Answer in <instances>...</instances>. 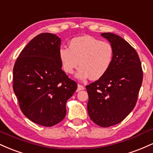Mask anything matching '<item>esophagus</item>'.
<instances>
[{"mask_svg": "<svg viewBox=\"0 0 153 153\" xmlns=\"http://www.w3.org/2000/svg\"><path fill=\"white\" fill-rule=\"evenodd\" d=\"M85 89V87L83 85H81V84H78V89H77V91H80L82 90H84Z\"/></svg>", "mask_w": 153, "mask_h": 153, "instance_id": "esophagus-1", "label": "esophagus"}]
</instances>
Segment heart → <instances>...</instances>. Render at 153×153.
Masks as SVG:
<instances>
[{
    "label": "heart",
    "mask_w": 153,
    "mask_h": 153,
    "mask_svg": "<svg viewBox=\"0 0 153 153\" xmlns=\"http://www.w3.org/2000/svg\"><path fill=\"white\" fill-rule=\"evenodd\" d=\"M58 55L62 69L67 74H73L79 68L76 77L85 80H98L106 74L114 57L113 45L94 36L85 35L72 39L69 47H60Z\"/></svg>",
    "instance_id": "b5f03b06"
}]
</instances>
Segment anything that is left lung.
<instances>
[{
	"instance_id": "1",
	"label": "left lung",
	"mask_w": 153,
	"mask_h": 153,
	"mask_svg": "<svg viewBox=\"0 0 153 153\" xmlns=\"http://www.w3.org/2000/svg\"><path fill=\"white\" fill-rule=\"evenodd\" d=\"M114 49V57L106 74L86 85L88 112L91 120L102 127L124 120L136 105L143 72L136 50L118 35L102 33Z\"/></svg>"
}]
</instances>
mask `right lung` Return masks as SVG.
Instances as JSON below:
<instances>
[{
    "label": "right lung",
    "mask_w": 153,
    "mask_h": 153,
    "mask_svg": "<svg viewBox=\"0 0 153 153\" xmlns=\"http://www.w3.org/2000/svg\"><path fill=\"white\" fill-rule=\"evenodd\" d=\"M61 40L42 33L23 49L13 71V88L22 113L36 124L52 127L66 115V102L78 84L62 70Z\"/></svg>",
    "instance_id": "1"
}]
</instances>
